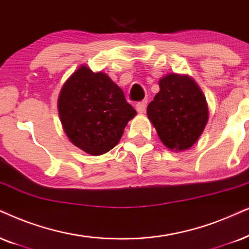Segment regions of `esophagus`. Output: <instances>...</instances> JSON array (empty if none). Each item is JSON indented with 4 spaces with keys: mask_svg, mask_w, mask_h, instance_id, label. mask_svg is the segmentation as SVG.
<instances>
[{
    "mask_svg": "<svg viewBox=\"0 0 249 249\" xmlns=\"http://www.w3.org/2000/svg\"><path fill=\"white\" fill-rule=\"evenodd\" d=\"M146 108H147V101H146V100H144V101L138 102L137 105H135V109H137V111L139 112V114H142V112H144Z\"/></svg>",
    "mask_w": 249,
    "mask_h": 249,
    "instance_id": "34e87169",
    "label": "esophagus"
}]
</instances>
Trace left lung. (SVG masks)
Listing matches in <instances>:
<instances>
[{"instance_id": "obj_1", "label": "left lung", "mask_w": 249, "mask_h": 249, "mask_svg": "<svg viewBox=\"0 0 249 249\" xmlns=\"http://www.w3.org/2000/svg\"><path fill=\"white\" fill-rule=\"evenodd\" d=\"M159 85L160 92L147 107L148 118L169 149H188L208 122L206 96L188 75L166 74Z\"/></svg>"}]
</instances>
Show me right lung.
Segmentation results:
<instances>
[{"instance_id":"add662e5","label":"right lung","mask_w":249,"mask_h":249,"mask_svg":"<svg viewBox=\"0 0 249 249\" xmlns=\"http://www.w3.org/2000/svg\"><path fill=\"white\" fill-rule=\"evenodd\" d=\"M58 114L69 140L90 155H102L119 142L137 115L124 93L103 72L81 65L63 85Z\"/></svg>"}]
</instances>
